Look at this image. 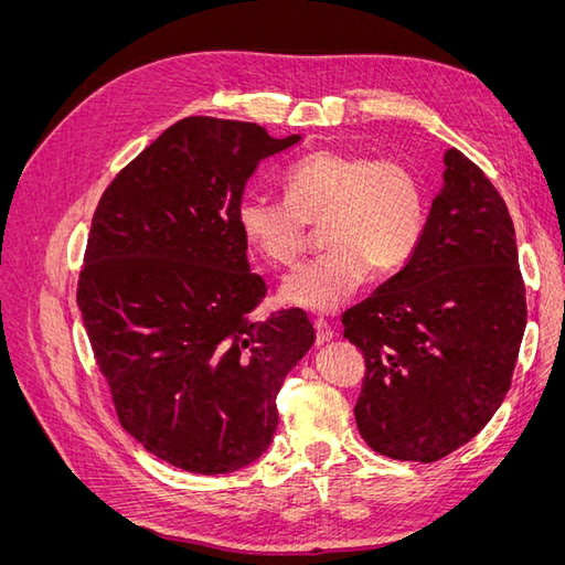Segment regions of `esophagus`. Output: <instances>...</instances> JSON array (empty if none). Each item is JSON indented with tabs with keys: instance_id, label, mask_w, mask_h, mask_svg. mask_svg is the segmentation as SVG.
Returning <instances> with one entry per match:
<instances>
[{
	"instance_id": "esophagus-1",
	"label": "esophagus",
	"mask_w": 565,
	"mask_h": 565,
	"mask_svg": "<svg viewBox=\"0 0 565 565\" xmlns=\"http://www.w3.org/2000/svg\"><path fill=\"white\" fill-rule=\"evenodd\" d=\"M313 330H316L318 347L328 344V341H332V337H334V330L330 328V322L324 320V318H316V320H313Z\"/></svg>"
}]
</instances>
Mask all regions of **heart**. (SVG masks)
<instances>
[{"label": "heart", "mask_w": 565, "mask_h": 565, "mask_svg": "<svg viewBox=\"0 0 565 565\" xmlns=\"http://www.w3.org/2000/svg\"><path fill=\"white\" fill-rule=\"evenodd\" d=\"M285 200L245 195L237 226L270 266H292L322 226L324 252L289 273L285 303L334 313L367 282L372 268L393 273L417 252L426 228V200L417 169L403 158L318 150L282 177Z\"/></svg>", "instance_id": "1"}]
</instances>
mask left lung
<instances>
[{
    "label": "left lung",
    "instance_id": "1",
    "mask_svg": "<svg viewBox=\"0 0 565 565\" xmlns=\"http://www.w3.org/2000/svg\"><path fill=\"white\" fill-rule=\"evenodd\" d=\"M417 252L344 316L363 351L355 424L391 459L438 461L492 419L511 386L525 330L514 221L465 152H446Z\"/></svg>",
    "mask_w": 565,
    "mask_h": 565
}]
</instances>
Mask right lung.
<instances>
[{
  "label": "right lung",
  "mask_w": 565,
  "mask_h": 565,
  "mask_svg": "<svg viewBox=\"0 0 565 565\" xmlns=\"http://www.w3.org/2000/svg\"><path fill=\"white\" fill-rule=\"evenodd\" d=\"M299 141L183 117L98 200L77 306L119 424L177 469L216 476L259 459L278 391L316 341L301 309L252 320L266 282L237 226L254 169Z\"/></svg>",
  "instance_id": "add662e5"
}]
</instances>
